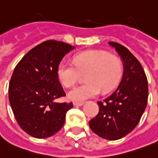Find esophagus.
Wrapping results in <instances>:
<instances>
[{
  "label": "esophagus",
  "instance_id": "obj_1",
  "mask_svg": "<svg viewBox=\"0 0 158 158\" xmlns=\"http://www.w3.org/2000/svg\"><path fill=\"white\" fill-rule=\"evenodd\" d=\"M84 104V102H73V105L75 106H81Z\"/></svg>",
  "mask_w": 158,
  "mask_h": 158
}]
</instances>
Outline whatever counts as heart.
Instances as JSON below:
<instances>
[{
	"instance_id": "obj_1",
	"label": "heart",
	"mask_w": 158,
	"mask_h": 158,
	"mask_svg": "<svg viewBox=\"0 0 158 158\" xmlns=\"http://www.w3.org/2000/svg\"><path fill=\"white\" fill-rule=\"evenodd\" d=\"M74 64L63 60L57 65V78L66 88L72 87L81 73H86L87 83L69 90L68 98L82 102L97 96L101 90L106 93L114 89L122 75V63L118 56L100 51H88L74 56Z\"/></svg>"
}]
</instances>
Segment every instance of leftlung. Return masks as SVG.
Instances as JSON below:
<instances>
[{
	"mask_svg": "<svg viewBox=\"0 0 158 158\" xmlns=\"http://www.w3.org/2000/svg\"><path fill=\"white\" fill-rule=\"evenodd\" d=\"M123 63V76L110 96L97 102L99 113L89 121L91 130L108 140H117L130 133L139 124L148 101L147 77L139 60L118 43L109 42Z\"/></svg>",
	"mask_w": 158,
	"mask_h": 158,
	"instance_id": "8db88e82",
	"label": "left lung"
}]
</instances>
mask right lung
Returning a JSON list of instances; mask_svg holds the SVG:
<instances>
[{
    "mask_svg": "<svg viewBox=\"0 0 158 158\" xmlns=\"http://www.w3.org/2000/svg\"><path fill=\"white\" fill-rule=\"evenodd\" d=\"M75 49L60 41H44L27 52L16 65L8 89L9 102L21 127L36 139L54 135L63 127L70 103H58L65 93L56 75L64 56Z\"/></svg>",
    "mask_w": 158,
    "mask_h": 158,
    "instance_id": "add662e5",
    "label": "right lung"
}]
</instances>
